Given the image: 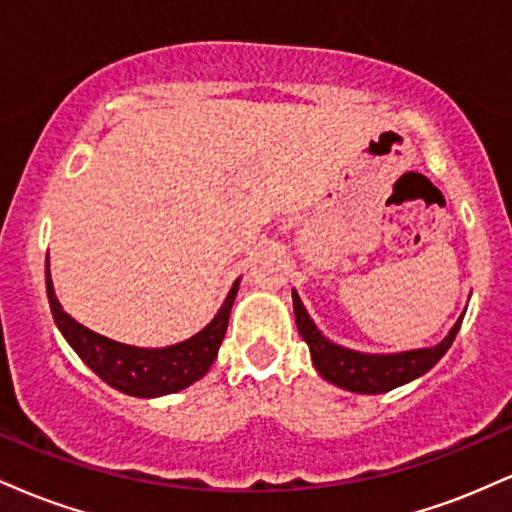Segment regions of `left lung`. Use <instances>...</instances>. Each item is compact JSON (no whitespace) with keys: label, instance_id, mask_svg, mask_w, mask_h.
I'll return each mask as SVG.
<instances>
[{"label":"left lung","instance_id":"1","mask_svg":"<svg viewBox=\"0 0 512 512\" xmlns=\"http://www.w3.org/2000/svg\"><path fill=\"white\" fill-rule=\"evenodd\" d=\"M293 313H296V327L301 332L303 342L308 344L313 366L327 383L342 387V390L358 392V395H383V392L395 390L399 385H407L411 380L421 378L428 373L445 351L455 342L460 332L462 317L452 325L448 337L443 342L431 346V349H411L397 351V354H363V351L346 349L342 344H334L325 337L313 317L308 315L305 305L298 296L296 289L291 291ZM467 313V310H464Z\"/></svg>","mask_w":512,"mask_h":512}]
</instances>
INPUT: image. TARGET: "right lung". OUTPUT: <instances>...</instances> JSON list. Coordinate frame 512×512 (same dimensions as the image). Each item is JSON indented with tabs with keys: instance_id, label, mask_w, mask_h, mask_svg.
Returning <instances> with one entry per match:
<instances>
[{
	"instance_id": "right-lung-1",
	"label": "right lung",
	"mask_w": 512,
	"mask_h": 512,
	"mask_svg": "<svg viewBox=\"0 0 512 512\" xmlns=\"http://www.w3.org/2000/svg\"><path fill=\"white\" fill-rule=\"evenodd\" d=\"M45 286H48V301L55 325L60 327L62 337L79 354L81 361L115 390L132 397L151 399L185 390L207 375L216 354H219L223 334H226L240 279L233 281L219 313L202 332L180 344L163 346V349H144V346L115 342V339L88 330L72 315L64 313L55 296V286H52L50 260L45 262Z\"/></svg>"
}]
</instances>
